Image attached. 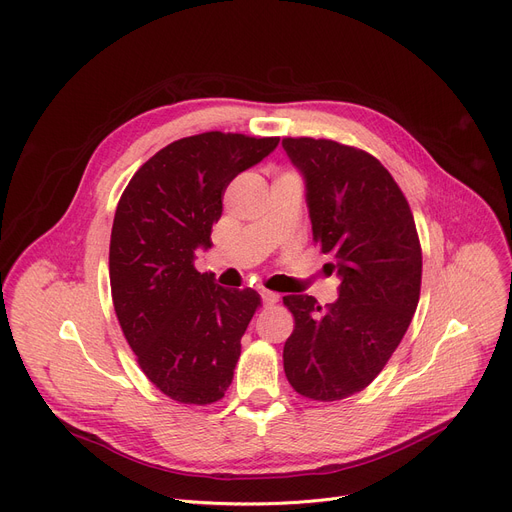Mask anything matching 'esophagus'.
Instances as JSON below:
<instances>
[{
	"label": "esophagus",
	"mask_w": 512,
	"mask_h": 512,
	"mask_svg": "<svg viewBox=\"0 0 512 512\" xmlns=\"http://www.w3.org/2000/svg\"><path fill=\"white\" fill-rule=\"evenodd\" d=\"M261 294V301H263V305L265 307H270V305H274V303H278V294L276 292H272V290H261L259 292Z\"/></svg>",
	"instance_id": "1"
}]
</instances>
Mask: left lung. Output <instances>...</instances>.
I'll return each instance as SVG.
<instances>
[{
  "label": "left lung",
  "instance_id": "obj_1",
  "mask_svg": "<svg viewBox=\"0 0 512 512\" xmlns=\"http://www.w3.org/2000/svg\"><path fill=\"white\" fill-rule=\"evenodd\" d=\"M305 180L313 238L332 255L338 301L288 294L284 344L290 386L313 400L361 392L405 336L419 303L421 247L411 207L373 155L326 139H284Z\"/></svg>",
  "mask_w": 512,
  "mask_h": 512
}]
</instances>
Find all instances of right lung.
<instances>
[{"mask_svg": "<svg viewBox=\"0 0 512 512\" xmlns=\"http://www.w3.org/2000/svg\"><path fill=\"white\" fill-rule=\"evenodd\" d=\"M278 143L230 132L174 141L120 197L110 240L114 309L147 378L184 405L226 394L259 307L253 288L228 290L197 272L195 253L211 247L226 186Z\"/></svg>", "mask_w": 512, "mask_h": 512, "instance_id": "1", "label": "right lung"}]
</instances>
